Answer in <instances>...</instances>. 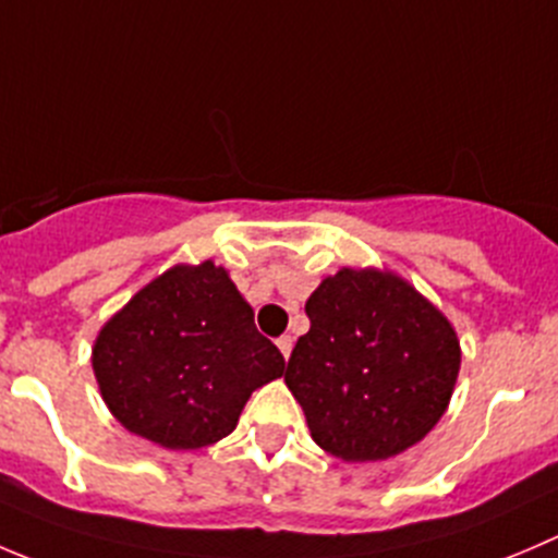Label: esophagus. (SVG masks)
Wrapping results in <instances>:
<instances>
[{
	"label": "esophagus",
	"mask_w": 558,
	"mask_h": 558,
	"mask_svg": "<svg viewBox=\"0 0 558 558\" xmlns=\"http://www.w3.org/2000/svg\"><path fill=\"white\" fill-rule=\"evenodd\" d=\"M291 345H294L291 335H283V338H278V349H280V354L286 356V360H289V354H291Z\"/></svg>",
	"instance_id": "esophagus-1"
}]
</instances>
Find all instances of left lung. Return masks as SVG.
<instances>
[{"instance_id":"left-lung-1","label":"left lung","mask_w":558,"mask_h":558,"mask_svg":"<svg viewBox=\"0 0 558 558\" xmlns=\"http://www.w3.org/2000/svg\"><path fill=\"white\" fill-rule=\"evenodd\" d=\"M286 384L313 441L343 461H384L441 420L461 367L452 324L398 275L340 269L305 302Z\"/></svg>"}]
</instances>
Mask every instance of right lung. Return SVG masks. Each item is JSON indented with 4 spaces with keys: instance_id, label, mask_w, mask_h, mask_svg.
Instances as JSON below:
<instances>
[{
    "instance_id": "right-lung-1",
    "label": "right lung",
    "mask_w": 558,
    "mask_h": 558,
    "mask_svg": "<svg viewBox=\"0 0 558 558\" xmlns=\"http://www.w3.org/2000/svg\"><path fill=\"white\" fill-rule=\"evenodd\" d=\"M92 367L119 423L169 450H198L236 428L253 389L283 376L278 345L223 267H174L97 335Z\"/></svg>"
}]
</instances>
